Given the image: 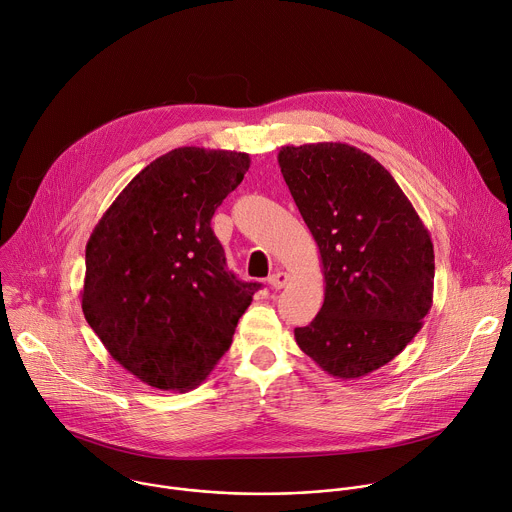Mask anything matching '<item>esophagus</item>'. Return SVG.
I'll use <instances>...</instances> for the list:
<instances>
[{
  "mask_svg": "<svg viewBox=\"0 0 512 512\" xmlns=\"http://www.w3.org/2000/svg\"><path fill=\"white\" fill-rule=\"evenodd\" d=\"M287 281H289V275H287L285 271H275V273L269 277V285H271L273 289H283V287L287 285Z\"/></svg>",
  "mask_w": 512,
  "mask_h": 512,
  "instance_id": "esophagus-1",
  "label": "esophagus"
}]
</instances>
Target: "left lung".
Wrapping results in <instances>:
<instances>
[{
    "instance_id": "obj_1",
    "label": "left lung",
    "mask_w": 512,
    "mask_h": 512,
    "mask_svg": "<svg viewBox=\"0 0 512 512\" xmlns=\"http://www.w3.org/2000/svg\"><path fill=\"white\" fill-rule=\"evenodd\" d=\"M281 175L321 255L325 299L295 342L333 378L392 362L432 307L434 247L408 197L344 142L283 146Z\"/></svg>"
}]
</instances>
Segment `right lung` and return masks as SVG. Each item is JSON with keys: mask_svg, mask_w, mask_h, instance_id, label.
<instances>
[{"mask_svg": "<svg viewBox=\"0 0 512 512\" xmlns=\"http://www.w3.org/2000/svg\"><path fill=\"white\" fill-rule=\"evenodd\" d=\"M249 164L245 152L170 150L124 187L88 239L84 317L108 354L152 388L199 386L261 287L227 269L211 229Z\"/></svg>", "mask_w": 512, "mask_h": 512, "instance_id": "1", "label": "right lung"}]
</instances>
